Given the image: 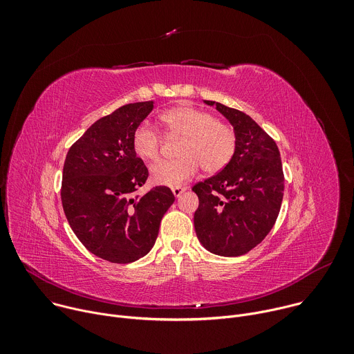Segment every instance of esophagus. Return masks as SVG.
<instances>
[{"label":"esophagus","mask_w":354,"mask_h":354,"mask_svg":"<svg viewBox=\"0 0 354 354\" xmlns=\"http://www.w3.org/2000/svg\"><path fill=\"white\" fill-rule=\"evenodd\" d=\"M185 190H186V189L182 187V186H175V187H172V193L175 194V197H179Z\"/></svg>","instance_id":"obj_1"}]
</instances>
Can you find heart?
I'll list each match as a JSON object with an SVG mask.
<instances>
[{
    "label": "heart",
    "mask_w": 354,
    "mask_h": 354,
    "mask_svg": "<svg viewBox=\"0 0 354 354\" xmlns=\"http://www.w3.org/2000/svg\"><path fill=\"white\" fill-rule=\"evenodd\" d=\"M161 120L171 136L182 137L183 141L179 145L180 158L151 168L156 183L180 186L198 172L200 165L207 174H217L231 162L236 149L235 131L213 113L194 106H178L164 112ZM161 147L162 137L154 126L144 122L136 127L133 149L140 158L157 161Z\"/></svg>",
    "instance_id": "obj_1"
}]
</instances>
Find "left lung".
<instances>
[{
    "label": "left lung",
    "mask_w": 354,
    "mask_h": 354,
    "mask_svg": "<svg viewBox=\"0 0 354 354\" xmlns=\"http://www.w3.org/2000/svg\"><path fill=\"white\" fill-rule=\"evenodd\" d=\"M234 126L236 149L231 162L214 176L197 182L194 230L207 250L241 257L261 243L273 228L284 193V174L274 140L246 113L213 100Z\"/></svg>",
    "instance_id": "8db88e82"
}]
</instances>
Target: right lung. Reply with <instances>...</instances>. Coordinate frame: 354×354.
<instances>
[{"label":"right lung","instance_id":"obj_1","mask_svg":"<svg viewBox=\"0 0 354 354\" xmlns=\"http://www.w3.org/2000/svg\"><path fill=\"white\" fill-rule=\"evenodd\" d=\"M153 108V100L127 104L96 120L64 161L62 203L68 224L89 252L112 263L147 255L175 201L168 186L136 194L148 169L134 153L133 133Z\"/></svg>","mask_w":354,"mask_h":354}]
</instances>
